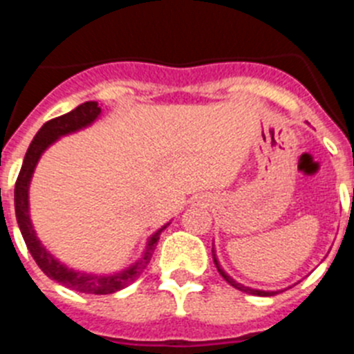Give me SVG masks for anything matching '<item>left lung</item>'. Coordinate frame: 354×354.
<instances>
[{
  "mask_svg": "<svg viewBox=\"0 0 354 354\" xmlns=\"http://www.w3.org/2000/svg\"><path fill=\"white\" fill-rule=\"evenodd\" d=\"M212 259H214V264H216V268H218V271H220L221 277H223L225 280H227V282L230 283V286L236 287V289L243 290V292H246V294H253V296H274V294H277V292H280V290H259V289H252V287H246V286H243V283L236 282V280H234L232 277H228V274L223 271V268H221L220 262H218V259H216L214 248H212Z\"/></svg>",
  "mask_w": 354,
  "mask_h": 354,
  "instance_id": "left-lung-1",
  "label": "left lung"
}]
</instances>
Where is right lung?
Listing matches in <instances>:
<instances>
[{"label":"right lung","instance_id":"obj_1","mask_svg":"<svg viewBox=\"0 0 354 354\" xmlns=\"http://www.w3.org/2000/svg\"><path fill=\"white\" fill-rule=\"evenodd\" d=\"M99 117H101V108H99V104H97L95 101H86L83 102V104L77 106L76 109L68 111V113L46 122V124L39 129V133L35 134V138L30 143V147H28L14 192L15 218H17L19 228H21V234H23L24 243H26L28 250H30L31 257L35 259V262L39 264L40 270L48 274L51 280L68 287V289H74L77 290V292L84 294H113L120 289H126V287L131 286L134 280H138L140 274L143 273V270H145L147 264L150 262V257H152L156 245H158L159 236H161L162 230L170 225H162L161 228H158V230L147 239L145 252H143L142 257L134 262V264H131L126 270L115 271V273L109 274H92L72 270L68 266L62 264V262L58 261L42 243H40V239L37 237L35 228H33V223H31L30 196H28V193H30L31 177H33L37 162H39V159L42 158L44 152H46L56 140H60L62 136H67V134H72L76 133V131L84 129V127L92 126L93 122Z\"/></svg>","mask_w":354,"mask_h":354}]
</instances>
